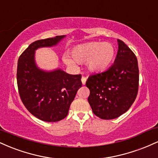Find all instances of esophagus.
<instances>
[{
    "mask_svg": "<svg viewBox=\"0 0 158 158\" xmlns=\"http://www.w3.org/2000/svg\"><path fill=\"white\" fill-rule=\"evenodd\" d=\"M86 80H87L86 78L84 77H81V82H82V85H85V83H86Z\"/></svg>",
    "mask_w": 158,
    "mask_h": 158,
    "instance_id": "34e87169",
    "label": "esophagus"
}]
</instances>
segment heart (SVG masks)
Masks as SVG:
<instances>
[{
  "instance_id": "obj_1",
  "label": "heart",
  "mask_w": 158,
  "mask_h": 158,
  "mask_svg": "<svg viewBox=\"0 0 158 158\" xmlns=\"http://www.w3.org/2000/svg\"><path fill=\"white\" fill-rule=\"evenodd\" d=\"M116 50L111 43L102 41H90L76 46L71 52L63 56L64 63L71 68H76V61L86 62L87 68L90 72L103 71L113 61Z\"/></svg>"
}]
</instances>
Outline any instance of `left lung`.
<instances>
[{
  "label": "left lung",
  "mask_w": 158,
  "mask_h": 158,
  "mask_svg": "<svg viewBox=\"0 0 158 158\" xmlns=\"http://www.w3.org/2000/svg\"><path fill=\"white\" fill-rule=\"evenodd\" d=\"M114 64L88 77L86 86L92 110L102 119L117 118L130 108L138 92L139 69L136 56L121 40Z\"/></svg>",
  "instance_id": "obj_1"
}]
</instances>
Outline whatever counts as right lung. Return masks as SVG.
Masks as SVG:
<instances>
[{
  "instance_id": "obj_1",
  "label": "right lung",
  "mask_w": 158,
  "mask_h": 158,
  "mask_svg": "<svg viewBox=\"0 0 158 158\" xmlns=\"http://www.w3.org/2000/svg\"><path fill=\"white\" fill-rule=\"evenodd\" d=\"M64 37L59 35L34 41L18 61L17 83L21 101L32 115L45 122L65 118L82 85L80 74L71 75L60 68L46 71L36 64L37 49L56 46Z\"/></svg>"
}]
</instances>
